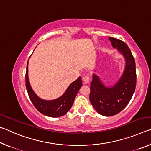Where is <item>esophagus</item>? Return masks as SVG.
Segmentation results:
<instances>
[{
    "label": "esophagus",
    "mask_w": 151,
    "mask_h": 151,
    "mask_svg": "<svg viewBox=\"0 0 151 151\" xmlns=\"http://www.w3.org/2000/svg\"><path fill=\"white\" fill-rule=\"evenodd\" d=\"M83 80L85 83H88L90 82V77L88 75H85L83 76Z\"/></svg>",
    "instance_id": "esophagus-1"
}]
</instances>
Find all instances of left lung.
I'll return each mask as SVG.
<instances>
[{"label":"left lung","instance_id":"obj_1","mask_svg":"<svg viewBox=\"0 0 151 151\" xmlns=\"http://www.w3.org/2000/svg\"><path fill=\"white\" fill-rule=\"evenodd\" d=\"M112 47L116 48L125 59L124 72L119 80L112 86H106L96 74L91 83L90 101L96 112L110 116L118 114L131 101L135 91L137 74L135 60L131 51L123 41L109 37Z\"/></svg>","mask_w":151,"mask_h":151}]
</instances>
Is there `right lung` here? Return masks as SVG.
<instances>
[{"instance_id": "obj_1", "label": "right lung", "mask_w": 151, "mask_h": 151, "mask_svg": "<svg viewBox=\"0 0 151 151\" xmlns=\"http://www.w3.org/2000/svg\"><path fill=\"white\" fill-rule=\"evenodd\" d=\"M28 65L27 63L26 71V88L30 97V101L34 104L35 108L40 113L50 117H60L66 114L71 107L75 101L79 89L82 86V79L81 76L73 82L66 89L62 96L54 100H44L38 96L32 90L28 76Z\"/></svg>"}]
</instances>
